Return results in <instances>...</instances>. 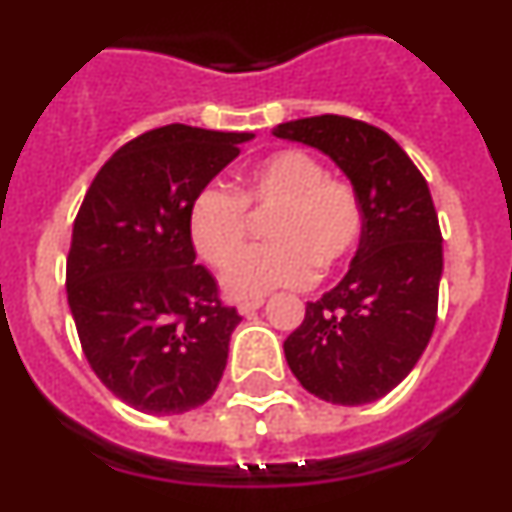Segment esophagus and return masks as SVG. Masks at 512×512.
Listing matches in <instances>:
<instances>
[{"label": "esophagus", "instance_id": "esophagus-1", "mask_svg": "<svg viewBox=\"0 0 512 512\" xmlns=\"http://www.w3.org/2000/svg\"><path fill=\"white\" fill-rule=\"evenodd\" d=\"M260 307H265V299L262 297H255V299H245V302L237 304V312L242 314V317H247V314L257 312Z\"/></svg>", "mask_w": 512, "mask_h": 512}]
</instances>
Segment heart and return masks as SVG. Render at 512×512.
Here are the masks:
<instances>
[{
	"instance_id": "obj_1",
	"label": "heart",
	"mask_w": 512,
	"mask_h": 512,
	"mask_svg": "<svg viewBox=\"0 0 512 512\" xmlns=\"http://www.w3.org/2000/svg\"><path fill=\"white\" fill-rule=\"evenodd\" d=\"M275 209L268 226L270 246L236 250L246 234V208ZM364 213L359 195L344 180L327 178V168L299 148H285L245 170L240 198L218 185L195 195L188 230L195 250L223 267L230 297L255 299L282 287H304L317 265L332 270L347 260L361 237Z\"/></svg>"
}]
</instances>
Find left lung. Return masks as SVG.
<instances>
[{"instance_id":"obj_1","label":"left lung","mask_w":512,"mask_h":512,"mask_svg":"<svg viewBox=\"0 0 512 512\" xmlns=\"http://www.w3.org/2000/svg\"><path fill=\"white\" fill-rule=\"evenodd\" d=\"M272 136L317 148L359 195V250L337 287L307 302L285 339L292 374L339 406L381 399L421 359L438 312L443 237L414 160L381 128L344 116L280 123Z\"/></svg>"}]
</instances>
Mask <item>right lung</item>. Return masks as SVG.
Instances as JSON below:
<instances>
[{"label": "right lung", "mask_w": 512, "mask_h": 512, "mask_svg": "<svg viewBox=\"0 0 512 512\" xmlns=\"http://www.w3.org/2000/svg\"><path fill=\"white\" fill-rule=\"evenodd\" d=\"M255 133L156 128L118 148L81 203L66 294L91 369L123 404L153 416L203 406L218 389L230 334L215 277L195 265V195Z\"/></svg>", "instance_id": "obj_1"}]
</instances>
